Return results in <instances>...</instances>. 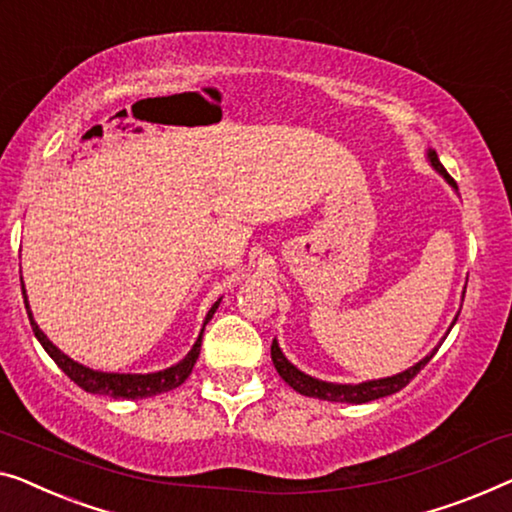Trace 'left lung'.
Instances as JSON below:
<instances>
[{
    "label": "left lung",
    "instance_id": "8db88e82",
    "mask_svg": "<svg viewBox=\"0 0 512 512\" xmlns=\"http://www.w3.org/2000/svg\"><path fill=\"white\" fill-rule=\"evenodd\" d=\"M427 159L429 164L434 166L436 173H439L443 180H446L450 187L457 191V182L453 177L448 175V170L441 166L439 157H436L434 150H427ZM459 316V314H457ZM457 321V318H455ZM453 321V325H455ZM450 325V328H453ZM441 346V344H439ZM439 346L434 348L432 353L425 355L420 362L416 365L406 369V372H399L395 376H385V379H376V381H365V383H328V381H318L314 376H309L305 372H300L298 367L293 365V362L286 360V355L281 353V348L277 344V339H272V362H274V369H277L281 379H284L288 385L295 392H300V395H307V397H316V399H325V402H346V404H365V402H374V399H381V397H388V395H395L406 385L411 383L413 376H416L422 367L427 365L429 360L434 358V353L439 351Z\"/></svg>",
    "mask_w": 512,
    "mask_h": 512
}]
</instances>
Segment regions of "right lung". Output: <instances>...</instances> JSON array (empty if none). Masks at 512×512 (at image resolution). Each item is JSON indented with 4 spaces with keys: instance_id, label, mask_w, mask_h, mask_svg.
<instances>
[{
    "instance_id": "add662e5",
    "label": "right lung",
    "mask_w": 512,
    "mask_h": 512,
    "mask_svg": "<svg viewBox=\"0 0 512 512\" xmlns=\"http://www.w3.org/2000/svg\"><path fill=\"white\" fill-rule=\"evenodd\" d=\"M22 298H25L27 316H29V323H32V330H34L36 339H39L41 346L46 348V353L50 355V358L57 362V367L62 369V372L69 376L73 383L80 385V388L87 390V392H92V395H108V397H115V399L154 397V395H161V392L173 390V388H177V385H182L184 381H187L191 369H194V365H196L198 355H201V342H203L205 325L210 323V318L214 316V311H217L219 302H221V300H217L210 307V311H207L201 335H198L196 344L191 346V351L184 355V358L177 362V365L164 369V372H152V374H110V372H96V369L80 365V362L71 360L69 355L59 351V348L53 342H50L46 335H43L39 325H36L34 316H32V309H29V302H27L25 284H22Z\"/></svg>"
}]
</instances>
